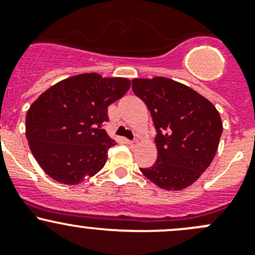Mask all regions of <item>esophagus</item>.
<instances>
[{
	"label": "esophagus",
	"instance_id": "1",
	"mask_svg": "<svg viewBox=\"0 0 255 255\" xmlns=\"http://www.w3.org/2000/svg\"><path fill=\"white\" fill-rule=\"evenodd\" d=\"M128 145H131V146H133L136 143V141H131V140H128Z\"/></svg>",
	"mask_w": 255,
	"mask_h": 255
}]
</instances>
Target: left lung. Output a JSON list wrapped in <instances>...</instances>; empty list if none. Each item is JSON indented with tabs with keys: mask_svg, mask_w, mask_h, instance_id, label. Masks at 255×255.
Here are the masks:
<instances>
[{
	"mask_svg": "<svg viewBox=\"0 0 255 255\" xmlns=\"http://www.w3.org/2000/svg\"><path fill=\"white\" fill-rule=\"evenodd\" d=\"M132 90L150 110L157 131V160L140 171L162 190L188 187L217 152L223 131L218 110L192 88L165 77L135 78Z\"/></svg>",
	"mask_w": 255,
	"mask_h": 255,
	"instance_id": "1",
	"label": "left lung"
}]
</instances>
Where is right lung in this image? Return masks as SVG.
I'll use <instances>...</instances> for the list:
<instances>
[{
  "label": "right lung",
  "mask_w": 255,
  "mask_h": 255,
  "mask_svg": "<svg viewBox=\"0 0 255 255\" xmlns=\"http://www.w3.org/2000/svg\"><path fill=\"white\" fill-rule=\"evenodd\" d=\"M128 78L98 73L63 79L42 93L26 115V137L42 170L64 185L97 175L114 146L103 125L108 107L130 88Z\"/></svg>",
  "instance_id": "add662e5"
}]
</instances>
